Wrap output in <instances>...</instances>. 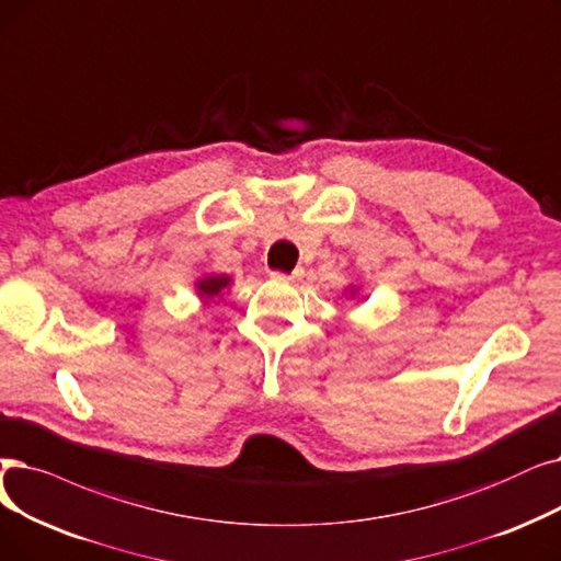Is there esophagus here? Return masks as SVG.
<instances>
[{
    "label": "esophagus",
    "instance_id": "1",
    "mask_svg": "<svg viewBox=\"0 0 561 561\" xmlns=\"http://www.w3.org/2000/svg\"><path fill=\"white\" fill-rule=\"evenodd\" d=\"M300 277H302V271H296V273H290V275H286V273H273V279H275V282H282V284H296Z\"/></svg>",
    "mask_w": 561,
    "mask_h": 561
}]
</instances>
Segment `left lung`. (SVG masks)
Instances as JSON below:
<instances>
[{
    "mask_svg": "<svg viewBox=\"0 0 561 561\" xmlns=\"http://www.w3.org/2000/svg\"><path fill=\"white\" fill-rule=\"evenodd\" d=\"M353 296H355V288H353Z\"/></svg>",
    "mask_w": 561,
    "mask_h": 561,
    "instance_id": "obj_1",
    "label": "left lung"
}]
</instances>
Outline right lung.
Wrapping results in <instances>:
<instances>
[{
  "instance_id": "add662e5",
  "label": "right lung",
  "mask_w": 561,
  "mask_h": 561,
  "mask_svg": "<svg viewBox=\"0 0 561 561\" xmlns=\"http://www.w3.org/2000/svg\"><path fill=\"white\" fill-rule=\"evenodd\" d=\"M231 286L229 275H206L204 279L197 282V294L202 300H213L217 296H222V290Z\"/></svg>"
}]
</instances>
